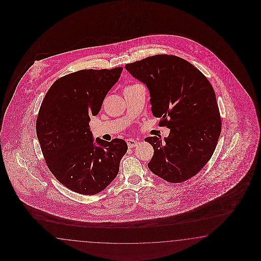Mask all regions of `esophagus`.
Instances as JSON below:
<instances>
[{"label": "esophagus", "mask_w": 261, "mask_h": 261, "mask_svg": "<svg viewBox=\"0 0 261 261\" xmlns=\"http://www.w3.org/2000/svg\"><path fill=\"white\" fill-rule=\"evenodd\" d=\"M126 142L129 148H133L135 146H137L138 143H139V142L137 140H134V139H128Z\"/></svg>", "instance_id": "34e87169"}]
</instances>
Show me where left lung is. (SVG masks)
<instances>
[{"instance_id": "8db88e82", "label": "left lung", "mask_w": 261, "mask_h": 261, "mask_svg": "<svg viewBox=\"0 0 261 261\" xmlns=\"http://www.w3.org/2000/svg\"><path fill=\"white\" fill-rule=\"evenodd\" d=\"M125 69L149 90L151 111L167 138L147 137L154 148L151 171L169 182L195 176L212 158L221 133L214 88L205 75L181 57L149 56Z\"/></svg>"}]
</instances>
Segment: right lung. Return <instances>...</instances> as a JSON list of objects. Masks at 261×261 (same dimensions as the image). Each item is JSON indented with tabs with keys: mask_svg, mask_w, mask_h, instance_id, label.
Listing matches in <instances>:
<instances>
[{
	"mask_svg": "<svg viewBox=\"0 0 261 261\" xmlns=\"http://www.w3.org/2000/svg\"><path fill=\"white\" fill-rule=\"evenodd\" d=\"M122 68L81 70L67 74L48 89L36 120V134L47 166L69 190L94 195L119 173L126 153L121 139L106 142L90 131L103 100L120 77Z\"/></svg>",
	"mask_w": 261,
	"mask_h": 261,
	"instance_id": "1",
	"label": "right lung"
}]
</instances>
